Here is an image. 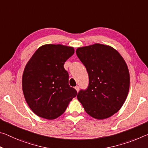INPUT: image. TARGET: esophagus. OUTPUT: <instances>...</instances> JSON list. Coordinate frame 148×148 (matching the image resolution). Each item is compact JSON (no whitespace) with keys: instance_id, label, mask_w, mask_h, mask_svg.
<instances>
[{"instance_id":"obj_1","label":"esophagus","mask_w":148,"mask_h":148,"mask_svg":"<svg viewBox=\"0 0 148 148\" xmlns=\"http://www.w3.org/2000/svg\"><path fill=\"white\" fill-rule=\"evenodd\" d=\"M75 89H76V90L77 91V92H78L79 90V87L78 86H77L75 87Z\"/></svg>"}]
</instances>
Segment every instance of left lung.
<instances>
[{"label":"left lung","instance_id":"8db88e82","mask_svg":"<svg viewBox=\"0 0 148 148\" xmlns=\"http://www.w3.org/2000/svg\"><path fill=\"white\" fill-rule=\"evenodd\" d=\"M76 53L89 75L88 89L79 91L77 98L93 118H109L127 97L130 74L125 60L116 49L99 43L79 47Z\"/></svg>","mask_w":148,"mask_h":148}]
</instances>
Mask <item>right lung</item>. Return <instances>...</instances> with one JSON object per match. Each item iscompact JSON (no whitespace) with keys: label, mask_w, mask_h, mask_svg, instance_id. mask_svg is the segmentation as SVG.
<instances>
[{"label":"right lung","mask_w":148,"mask_h":148,"mask_svg":"<svg viewBox=\"0 0 148 148\" xmlns=\"http://www.w3.org/2000/svg\"><path fill=\"white\" fill-rule=\"evenodd\" d=\"M72 47L41 46L25 65L22 90L28 106L36 115L53 120L64 113L77 91L69 84L64 64L73 55Z\"/></svg>","instance_id":"obj_1"}]
</instances>
